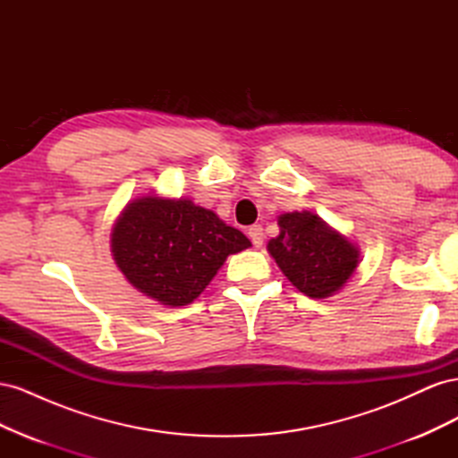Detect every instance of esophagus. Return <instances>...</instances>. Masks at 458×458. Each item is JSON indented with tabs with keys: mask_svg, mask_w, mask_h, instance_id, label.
<instances>
[{
	"mask_svg": "<svg viewBox=\"0 0 458 458\" xmlns=\"http://www.w3.org/2000/svg\"><path fill=\"white\" fill-rule=\"evenodd\" d=\"M248 237H250V241L256 248H259L263 244V239H266V234H263V227L261 225H252L250 229H248Z\"/></svg>",
	"mask_w": 458,
	"mask_h": 458,
	"instance_id": "esophagus-1",
	"label": "esophagus"
}]
</instances>
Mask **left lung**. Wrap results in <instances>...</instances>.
<instances>
[{
    "label": "left lung",
    "mask_w": 458,
    "mask_h": 458,
    "mask_svg": "<svg viewBox=\"0 0 458 458\" xmlns=\"http://www.w3.org/2000/svg\"><path fill=\"white\" fill-rule=\"evenodd\" d=\"M279 227V237L267 242V250L306 296L321 300L336 294L357 269L359 248L317 214H283Z\"/></svg>",
    "instance_id": "left-lung-1"
}]
</instances>
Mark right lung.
Instances as JSON below:
<instances>
[{
    "instance_id": "add662e5",
    "label": "right lung",
    "mask_w": 458,
    "mask_h": 458,
    "mask_svg": "<svg viewBox=\"0 0 458 458\" xmlns=\"http://www.w3.org/2000/svg\"><path fill=\"white\" fill-rule=\"evenodd\" d=\"M248 246L252 242L212 210L155 195L131 200L110 234L114 261L130 284L170 308L195 301L227 256Z\"/></svg>"
}]
</instances>
